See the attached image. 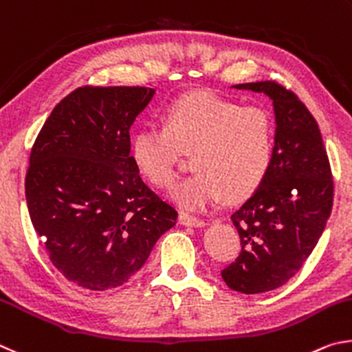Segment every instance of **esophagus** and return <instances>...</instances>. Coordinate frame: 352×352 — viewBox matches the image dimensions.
Wrapping results in <instances>:
<instances>
[{
  "instance_id": "obj_1",
  "label": "esophagus",
  "mask_w": 352,
  "mask_h": 352,
  "mask_svg": "<svg viewBox=\"0 0 352 352\" xmlns=\"http://www.w3.org/2000/svg\"><path fill=\"white\" fill-rule=\"evenodd\" d=\"M179 223L182 226H190V227H204L206 226L204 219H201L198 217H193V214L184 213V212L179 214Z\"/></svg>"
}]
</instances>
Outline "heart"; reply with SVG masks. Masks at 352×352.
I'll list each match as a JSON object with an SVG mask.
<instances>
[{"label":"heart","mask_w":352,"mask_h":352,"mask_svg":"<svg viewBox=\"0 0 352 352\" xmlns=\"http://www.w3.org/2000/svg\"><path fill=\"white\" fill-rule=\"evenodd\" d=\"M160 123H144L131 139V159L151 186L170 188L182 154L195 173L173 190L187 210H202L226 195L249 198L270 171L275 123L266 109L243 107L213 92H193L164 109Z\"/></svg>","instance_id":"1"}]
</instances>
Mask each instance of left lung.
<instances>
[{
  "label": "left lung",
  "mask_w": 352,
  "mask_h": 352,
  "mask_svg": "<svg viewBox=\"0 0 352 352\" xmlns=\"http://www.w3.org/2000/svg\"><path fill=\"white\" fill-rule=\"evenodd\" d=\"M233 88L264 92L275 111L272 166L232 214L241 252L221 270L233 291L261 294L285 285L311 255L332 210L334 181L317 120L291 89L274 80Z\"/></svg>",
  "instance_id": "left-lung-1"
}]
</instances>
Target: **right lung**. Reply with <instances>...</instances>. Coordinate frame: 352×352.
I'll list each match as a JSON object with an SVG mask.
<instances>
[{"instance_id":"add662e5","label":"right lung","mask_w":352,"mask_h":352,"mask_svg":"<svg viewBox=\"0 0 352 352\" xmlns=\"http://www.w3.org/2000/svg\"><path fill=\"white\" fill-rule=\"evenodd\" d=\"M142 86H82L35 139L26 201L49 260L91 291L119 287L144 266L177 212L142 181L129 128L151 100Z\"/></svg>"}]
</instances>
